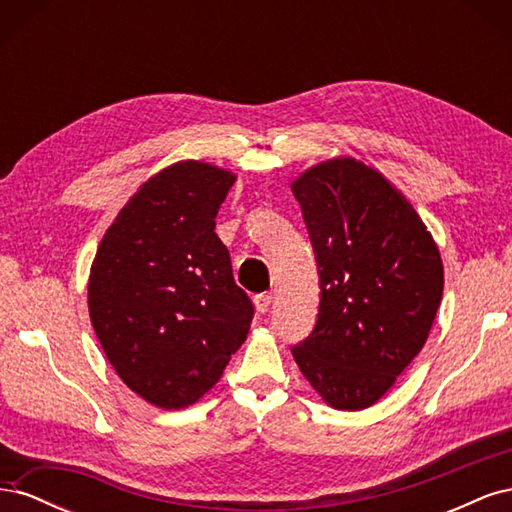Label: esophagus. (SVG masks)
Listing matches in <instances>:
<instances>
[{"label": "esophagus", "instance_id": "34e87169", "mask_svg": "<svg viewBox=\"0 0 512 512\" xmlns=\"http://www.w3.org/2000/svg\"><path fill=\"white\" fill-rule=\"evenodd\" d=\"M271 303H273V294L271 292H260V294H256V297H254V305H256V309H258L260 314H267Z\"/></svg>", "mask_w": 512, "mask_h": 512}]
</instances>
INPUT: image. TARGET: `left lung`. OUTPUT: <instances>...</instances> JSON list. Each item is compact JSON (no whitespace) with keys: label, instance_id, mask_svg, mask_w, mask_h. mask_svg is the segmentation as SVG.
I'll list each match as a JSON object with an SVG mask.
<instances>
[{"label":"left lung","instance_id":"obj_1","mask_svg":"<svg viewBox=\"0 0 512 512\" xmlns=\"http://www.w3.org/2000/svg\"><path fill=\"white\" fill-rule=\"evenodd\" d=\"M312 239L320 307L292 348L335 410H365L423 350L442 301L444 265L421 215L376 168L339 156L290 183Z\"/></svg>","mask_w":512,"mask_h":512}]
</instances>
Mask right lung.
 Returning a JSON list of instances; mask_svg holds the SVG:
<instances>
[{
	"label": "right lung",
	"instance_id": "1",
	"mask_svg": "<svg viewBox=\"0 0 512 512\" xmlns=\"http://www.w3.org/2000/svg\"><path fill=\"white\" fill-rule=\"evenodd\" d=\"M235 181L198 160L162 168L123 205L91 262L87 305L100 346L156 408L196 404L250 333L252 301L215 235Z\"/></svg>",
	"mask_w": 512,
	"mask_h": 512
}]
</instances>
